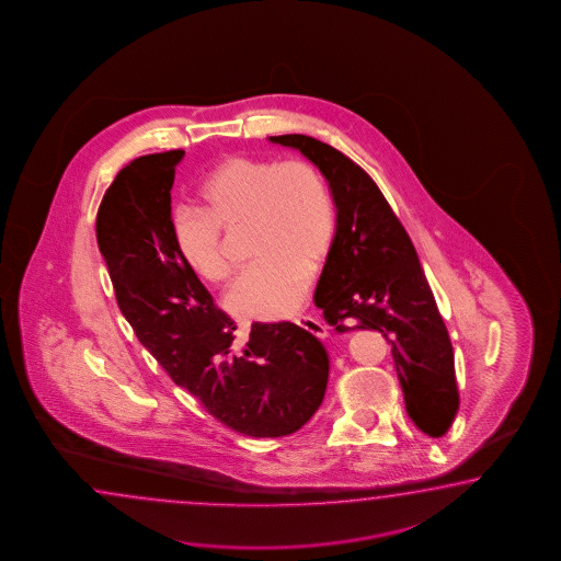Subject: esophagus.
<instances>
[{
	"mask_svg": "<svg viewBox=\"0 0 561 561\" xmlns=\"http://www.w3.org/2000/svg\"><path fill=\"white\" fill-rule=\"evenodd\" d=\"M295 322H297L300 329L307 330V332H310V334L317 336V339H327V336H329L327 327H324L320 320L312 319V317H298V319H295Z\"/></svg>",
	"mask_w": 561,
	"mask_h": 561,
	"instance_id": "1",
	"label": "esophagus"
}]
</instances>
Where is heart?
I'll use <instances>...</instances> for the list:
<instances>
[{"label": "heart", "mask_w": 561, "mask_h": 561, "mask_svg": "<svg viewBox=\"0 0 561 561\" xmlns=\"http://www.w3.org/2000/svg\"><path fill=\"white\" fill-rule=\"evenodd\" d=\"M197 201L198 209L171 215L173 247L188 271L207 285L225 283L231 263L222 232L247 227L256 263L234 280L225 307L242 320L293 314L336 237L334 203L319 169L302 159L227 157L201 179Z\"/></svg>", "instance_id": "b5f03b06"}]
</instances>
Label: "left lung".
<instances>
[{
  "label": "left lung",
  "mask_w": 561,
  "mask_h": 561,
  "mask_svg": "<svg viewBox=\"0 0 561 561\" xmlns=\"http://www.w3.org/2000/svg\"><path fill=\"white\" fill-rule=\"evenodd\" d=\"M268 139L319 167L336 205V237L314 305L336 332L378 330L385 336L408 416L432 438L444 436L460 407L454 351L402 222L373 176L334 147L297 133Z\"/></svg>",
  "instance_id": "8db88e82"
}]
</instances>
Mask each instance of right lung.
Returning <instances> with one entry per match:
<instances>
[{"label":"right lung","instance_id":"obj_1","mask_svg":"<svg viewBox=\"0 0 561 561\" xmlns=\"http://www.w3.org/2000/svg\"><path fill=\"white\" fill-rule=\"evenodd\" d=\"M185 151L145 154L123 167L98 210V244L123 317L139 342L220 424L251 438L302 428L322 404L329 354L293 322L237 330L188 271L171 239V188Z\"/></svg>","mask_w":561,"mask_h":561}]
</instances>
